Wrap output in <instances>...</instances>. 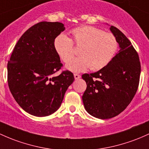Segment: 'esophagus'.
<instances>
[{
  "label": "esophagus",
  "mask_w": 149,
  "mask_h": 149,
  "mask_svg": "<svg viewBox=\"0 0 149 149\" xmlns=\"http://www.w3.org/2000/svg\"><path fill=\"white\" fill-rule=\"evenodd\" d=\"M81 75L77 74V73H74V78H75V79H76V80L79 79V78H81Z\"/></svg>",
  "instance_id": "obj_1"
}]
</instances>
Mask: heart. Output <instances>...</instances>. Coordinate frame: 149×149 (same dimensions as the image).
Wrapping results in <instances>:
<instances>
[{"label": "heart", "mask_w": 149, "mask_h": 149, "mask_svg": "<svg viewBox=\"0 0 149 149\" xmlns=\"http://www.w3.org/2000/svg\"><path fill=\"white\" fill-rule=\"evenodd\" d=\"M72 40L65 35L57 36L54 42L55 51L65 63L75 54L73 44L81 47V56L73 58L66 68L73 72L98 71L105 67L113 58L117 51V41L113 34L104 32L92 26H81L72 29Z\"/></svg>", "instance_id": "1"}]
</instances>
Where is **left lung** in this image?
Returning a JSON list of instances; mask_svg holds the SVG:
<instances>
[{
	"mask_svg": "<svg viewBox=\"0 0 149 149\" xmlns=\"http://www.w3.org/2000/svg\"><path fill=\"white\" fill-rule=\"evenodd\" d=\"M109 29L119 44L118 53L103 68L82 76L87 84L82 96L85 109L102 120L112 118L127 108L138 89L141 73L139 57L130 41L117 27Z\"/></svg>",
	"mask_w": 149,
	"mask_h": 149,
	"instance_id": "8db88e82",
	"label": "left lung"
}]
</instances>
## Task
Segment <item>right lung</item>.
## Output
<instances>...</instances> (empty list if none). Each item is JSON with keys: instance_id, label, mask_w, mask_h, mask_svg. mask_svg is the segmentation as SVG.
<instances>
[{"instance_id": "obj_1", "label": "right lung", "mask_w": 149, "mask_h": 149, "mask_svg": "<svg viewBox=\"0 0 149 149\" xmlns=\"http://www.w3.org/2000/svg\"><path fill=\"white\" fill-rule=\"evenodd\" d=\"M64 29L58 22L35 24L21 36L8 63L10 91L17 104L36 117L56 112L74 81L69 71L52 76L62 66L54 42Z\"/></svg>"}]
</instances>
